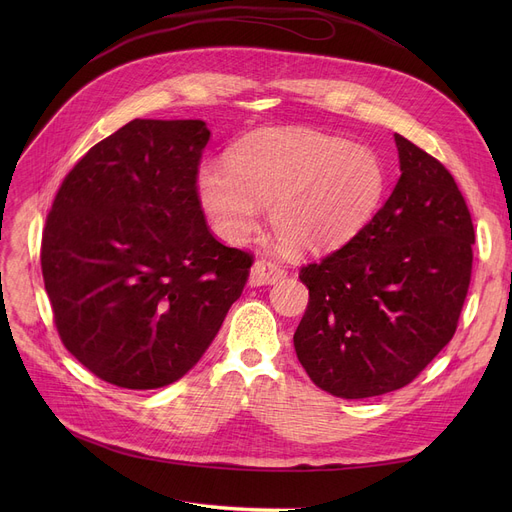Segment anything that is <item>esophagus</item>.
<instances>
[{
  "instance_id": "obj_1",
  "label": "esophagus",
  "mask_w": 512,
  "mask_h": 512,
  "mask_svg": "<svg viewBox=\"0 0 512 512\" xmlns=\"http://www.w3.org/2000/svg\"><path fill=\"white\" fill-rule=\"evenodd\" d=\"M282 278H286V270L278 261L259 259L251 267L249 282H251V286H263V284H276Z\"/></svg>"
}]
</instances>
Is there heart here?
<instances>
[{"label":"heart","mask_w":512,"mask_h":512,"mask_svg":"<svg viewBox=\"0 0 512 512\" xmlns=\"http://www.w3.org/2000/svg\"><path fill=\"white\" fill-rule=\"evenodd\" d=\"M388 174L380 155L313 130H267L226 161H205L199 199L226 240H242L270 205L276 236L294 251H332L380 209Z\"/></svg>","instance_id":"b5f03b06"}]
</instances>
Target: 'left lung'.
I'll return each instance as SVG.
<instances>
[{
	"label": "left lung",
	"instance_id": "left-lung-1",
	"mask_svg": "<svg viewBox=\"0 0 512 512\" xmlns=\"http://www.w3.org/2000/svg\"><path fill=\"white\" fill-rule=\"evenodd\" d=\"M400 178L351 240L301 267L309 303L294 351L338 398L411 384L452 340L467 299L475 230L463 193L436 157L394 134Z\"/></svg>",
	"mask_w": 512,
	"mask_h": 512
}]
</instances>
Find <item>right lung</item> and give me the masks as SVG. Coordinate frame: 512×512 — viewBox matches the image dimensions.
Returning <instances> with one entry per match:
<instances>
[{"label":"right lung","instance_id":"right-lung-1","mask_svg":"<svg viewBox=\"0 0 512 512\" xmlns=\"http://www.w3.org/2000/svg\"><path fill=\"white\" fill-rule=\"evenodd\" d=\"M201 120H132L66 174L41 238L60 340L99 380L153 390L191 371L253 255L211 234L197 191Z\"/></svg>","mask_w":512,"mask_h":512}]
</instances>
